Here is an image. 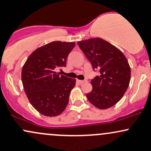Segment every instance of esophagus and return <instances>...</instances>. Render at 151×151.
Here are the masks:
<instances>
[{"label": "esophagus", "mask_w": 151, "mask_h": 151, "mask_svg": "<svg viewBox=\"0 0 151 151\" xmlns=\"http://www.w3.org/2000/svg\"><path fill=\"white\" fill-rule=\"evenodd\" d=\"M77 82L79 83V84H83L86 81H81V80H77Z\"/></svg>", "instance_id": "1"}]
</instances>
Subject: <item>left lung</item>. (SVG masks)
<instances>
[{
    "label": "left lung",
    "instance_id": "obj_1",
    "mask_svg": "<svg viewBox=\"0 0 151 151\" xmlns=\"http://www.w3.org/2000/svg\"><path fill=\"white\" fill-rule=\"evenodd\" d=\"M80 49L99 75L91 80L93 90L86 95L95 107L105 109L122 99L128 88L131 68L119 49L101 38L78 42Z\"/></svg>",
    "mask_w": 151,
    "mask_h": 151
}]
</instances>
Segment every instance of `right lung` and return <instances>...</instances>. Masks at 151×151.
Here are the masks:
<instances>
[{"label": "right lung", "instance_id": "add662e5", "mask_svg": "<svg viewBox=\"0 0 151 151\" xmlns=\"http://www.w3.org/2000/svg\"><path fill=\"white\" fill-rule=\"evenodd\" d=\"M75 45V42H52L33 51L23 65L22 81L27 97L44 116H58L68 103L76 80L56 70L65 67L67 57Z\"/></svg>", "mask_w": 151, "mask_h": 151}]
</instances>
